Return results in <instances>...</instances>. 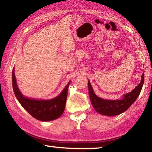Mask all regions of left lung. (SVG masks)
Masks as SVG:
<instances>
[{"instance_id": "8db88e82", "label": "left lung", "mask_w": 152, "mask_h": 152, "mask_svg": "<svg viewBox=\"0 0 152 152\" xmlns=\"http://www.w3.org/2000/svg\"><path fill=\"white\" fill-rule=\"evenodd\" d=\"M144 82V73L141 76L140 83L132 92L123 95L121 100H106L97 96L93 91L91 82H88V93L94 109L100 114L107 116H115L125 112L135 101L140 95Z\"/></svg>"}]
</instances>
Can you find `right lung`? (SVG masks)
Instances as JSON below:
<instances>
[{
    "label": "right lung",
    "mask_w": 152,
    "mask_h": 152,
    "mask_svg": "<svg viewBox=\"0 0 152 152\" xmlns=\"http://www.w3.org/2000/svg\"><path fill=\"white\" fill-rule=\"evenodd\" d=\"M12 88L15 96L22 107L35 118L42 121H50L58 119L63 114L68 96V88L70 82H68L60 94L50 100H36L24 96L18 88L13 68L12 73Z\"/></svg>",
    "instance_id": "obj_1"
}]
</instances>
